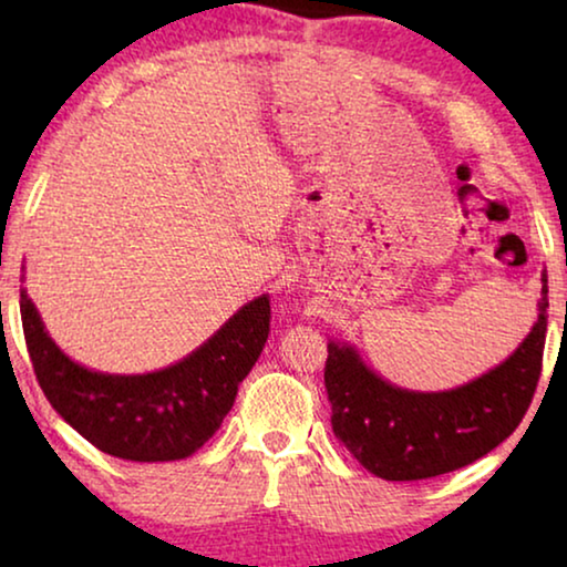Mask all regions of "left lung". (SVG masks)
<instances>
[{
  "label": "left lung",
  "instance_id": "obj_1",
  "mask_svg": "<svg viewBox=\"0 0 567 567\" xmlns=\"http://www.w3.org/2000/svg\"><path fill=\"white\" fill-rule=\"evenodd\" d=\"M547 276L539 317L506 361L449 392H408L374 374L351 346L328 343L324 390L332 433L382 480H425L467 467L522 423L542 374Z\"/></svg>",
  "mask_w": 567,
  "mask_h": 567
}]
</instances>
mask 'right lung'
Wrapping results in <instances>:
<instances>
[{
	"label": "right lung",
	"instance_id": "add662e5",
	"mask_svg": "<svg viewBox=\"0 0 567 567\" xmlns=\"http://www.w3.org/2000/svg\"><path fill=\"white\" fill-rule=\"evenodd\" d=\"M22 332L51 408L100 452L128 462H175L198 452L235 405L268 340L266 293L245 305L204 346L152 374H103L74 363L45 332L20 289Z\"/></svg>",
	"mask_w": 567,
	"mask_h": 567
}]
</instances>
